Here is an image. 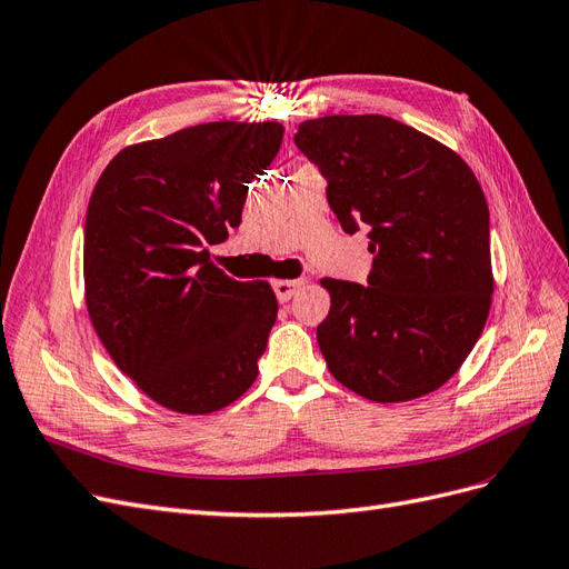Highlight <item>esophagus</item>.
Returning a JSON list of instances; mask_svg holds the SVG:
<instances>
[{
	"instance_id": "obj_1",
	"label": "esophagus",
	"mask_w": 569,
	"mask_h": 569,
	"mask_svg": "<svg viewBox=\"0 0 569 569\" xmlns=\"http://www.w3.org/2000/svg\"><path fill=\"white\" fill-rule=\"evenodd\" d=\"M271 286H273V292H277L279 302H288L305 286V281L302 279H277Z\"/></svg>"
}]
</instances>
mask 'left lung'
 Listing matches in <instances>:
<instances>
[{"mask_svg": "<svg viewBox=\"0 0 569 569\" xmlns=\"http://www.w3.org/2000/svg\"><path fill=\"white\" fill-rule=\"evenodd\" d=\"M298 149L328 181L345 233L369 229V286L321 279L328 371L380 405L435 392L461 369L489 317V208L466 160L385 116H326Z\"/></svg>", "mask_w": 569, "mask_h": 569, "instance_id": "left-lung-1", "label": "left lung"}]
</instances>
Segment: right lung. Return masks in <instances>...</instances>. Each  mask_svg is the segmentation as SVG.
<instances>
[{
  "label": "right lung",
  "instance_id": "add662e5",
  "mask_svg": "<svg viewBox=\"0 0 569 569\" xmlns=\"http://www.w3.org/2000/svg\"><path fill=\"white\" fill-rule=\"evenodd\" d=\"M279 122H206L106 164L84 222V302L118 369L160 407L203 416L258 378L277 321L267 281H233L210 246L241 224Z\"/></svg>",
  "mask_w": 569,
  "mask_h": 569
}]
</instances>
